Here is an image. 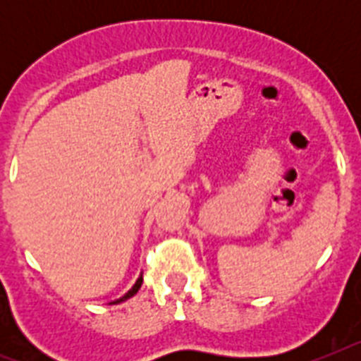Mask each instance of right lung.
I'll list each match as a JSON object with an SVG mask.
<instances>
[{
    "label": "right lung",
    "mask_w": 361,
    "mask_h": 361,
    "mask_svg": "<svg viewBox=\"0 0 361 361\" xmlns=\"http://www.w3.org/2000/svg\"><path fill=\"white\" fill-rule=\"evenodd\" d=\"M141 286H142V273H141V275H139V279H137V282L133 283L132 289H130L128 293H124V295L121 296V298L114 300V302H110V304H111V305H114V304H121V302H124V300L132 298V296H133V295H137V291H139V289H141Z\"/></svg>",
    "instance_id": "1"
}]
</instances>
